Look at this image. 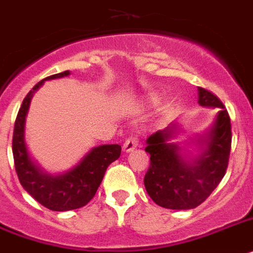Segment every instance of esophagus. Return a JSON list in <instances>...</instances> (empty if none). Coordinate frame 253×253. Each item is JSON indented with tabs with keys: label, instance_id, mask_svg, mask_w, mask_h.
<instances>
[{
	"label": "esophagus",
	"instance_id": "esophagus-1",
	"mask_svg": "<svg viewBox=\"0 0 253 253\" xmlns=\"http://www.w3.org/2000/svg\"><path fill=\"white\" fill-rule=\"evenodd\" d=\"M137 144H139V137H137V135H131V136L127 137L126 141L123 143V150H125V152H131V150H133L136 148Z\"/></svg>",
	"mask_w": 253,
	"mask_h": 253
}]
</instances>
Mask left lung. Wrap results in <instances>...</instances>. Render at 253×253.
<instances>
[{
  "label": "left lung",
  "mask_w": 253,
  "mask_h": 253,
  "mask_svg": "<svg viewBox=\"0 0 253 253\" xmlns=\"http://www.w3.org/2000/svg\"><path fill=\"white\" fill-rule=\"evenodd\" d=\"M198 95L201 105L220 110L207 139H201L206 148L194 162H185L179 154V146L167 143L176 131L175 125L157 131L146 140L145 152L150 154V165L144 185L150 198L165 209L198 207L215 190L228 169L231 149L228 110L211 91L198 87Z\"/></svg>",
  "instance_id": "obj_1"
}]
</instances>
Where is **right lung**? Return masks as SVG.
Listing matches in <instances>:
<instances>
[{"instance_id":"1","label":"right lung","mask_w":253,"mask_h":253,"mask_svg":"<svg viewBox=\"0 0 253 253\" xmlns=\"http://www.w3.org/2000/svg\"><path fill=\"white\" fill-rule=\"evenodd\" d=\"M68 74L69 71L52 74L40 81L29 91L18 112L12 133V156L19 181L38 203L51 211H69L86 206L94 198L108 166L121 156L118 144L96 146L80 165L59 176L44 173L32 162L24 141V123L33 92L42 86L43 81L65 77Z\"/></svg>"}]
</instances>
